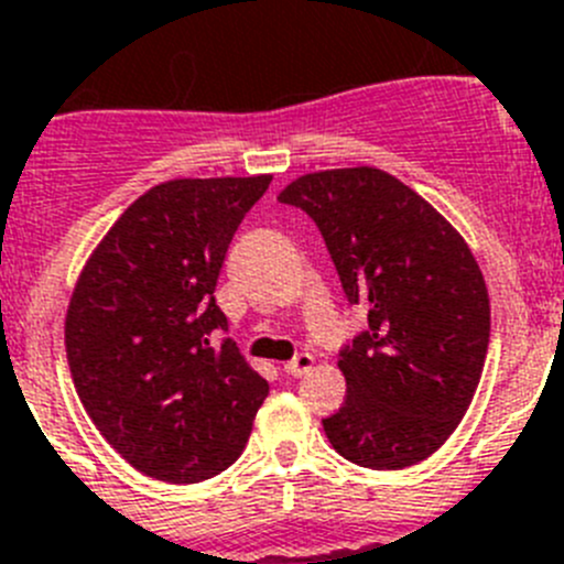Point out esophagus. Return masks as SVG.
<instances>
[{"label":"esophagus","mask_w":564,"mask_h":564,"mask_svg":"<svg viewBox=\"0 0 564 564\" xmlns=\"http://www.w3.org/2000/svg\"><path fill=\"white\" fill-rule=\"evenodd\" d=\"M313 364H316V358L311 356V352H299L296 358H291V361L285 364V372L288 376H305V372L313 370Z\"/></svg>","instance_id":"1"}]
</instances>
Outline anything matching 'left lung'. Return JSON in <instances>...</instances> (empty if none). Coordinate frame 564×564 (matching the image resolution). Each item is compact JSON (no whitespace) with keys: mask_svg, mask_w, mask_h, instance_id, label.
I'll use <instances>...</instances> for the list:
<instances>
[{"mask_svg":"<svg viewBox=\"0 0 564 564\" xmlns=\"http://www.w3.org/2000/svg\"><path fill=\"white\" fill-rule=\"evenodd\" d=\"M313 217L350 305L367 311L338 358L347 398L325 417L333 449L392 471L426 460L475 398L491 333L475 253L435 206L376 166L325 169L276 197Z\"/></svg>","mask_w":564,"mask_h":564,"instance_id":"obj_1","label":"left lung"}]
</instances>
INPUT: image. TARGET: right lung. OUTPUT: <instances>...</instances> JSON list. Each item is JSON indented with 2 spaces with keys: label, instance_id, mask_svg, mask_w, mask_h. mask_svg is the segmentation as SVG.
Segmentation results:
<instances>
[{
  "label": "right lung",
  "instance_id": "add662e5",
  "mask_svg": "<svg viewBox=\"0 0 564 564\" xmlns=\"http://www.w3.org/2000/svg\"><path fill=\"white\" fill-rule=\"evenodd\" d=\"M271 174L177 177L143 192L84 262L64 344L84 410L129 466L200 482L242 455L268 381L214 302L231 237Z\"/></svg>",
  "mask_w": 564,
  "mask_h": 564
}]
</instances>
